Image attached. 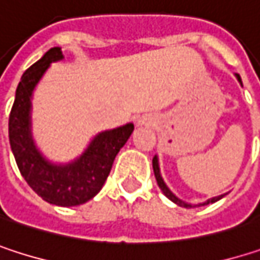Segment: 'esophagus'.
<instances>
[{
	"label": "esophagus",
	"mask_w": 260,
	"mask_h": 260,
	"mask_svg": "<svg viewBox=\"0 0 260 260\" xmlns=\"http://www.w3.org/2000/svg\"><path fill=\"white\" fill-rule=\"evenodd\" d=\"M138 125H141V122H138Z\"/></svg>",
	"instance_id": "34e87169"
}]
</instances>
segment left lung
Segmentation results:
<instances>
[{"mask_svg":"<svg viewBox=\"0 0 260 260\" xmlns=\"http://www.w3.org/2000/svg\"><path fill=\"white\" fill-rule=\"evenodd\" d=\"M236 78L238 81H241V77L239 75H236ZM152 166H153V173H155V178H156V182H158V186L161 188V191L164 192V196L166 197H169L172 202H175L176 205H179V206H185V208H191L189 205H186V203H182L181 200L176 197V196H173L172 194V191L166 186V183L162 181V178H161V175H159V167H158V159H156V156H153V159H152ZM221 197H224V194L223 196H218V197H214V199H209L206 203H203V205H208V203H214V202H217V200H220Z\"/></svg>","mask_w":260,"mask_h":260,"instance_id":"obj_1","label":"left lung"}]
</instances>
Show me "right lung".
I'll return each mask as SVG.
<instances>
[{
	"label": "right lung",
	"mask_w": 260,
	"mask_h": 260,
	"mask_svg": "<svg viewBox=\"0 0 260 260\" xmlns=\"http://www.w3.org/2000/svg\"><path fill=\"white\" fill-rule=\"evenodd\" d=\"M61 58V49L52 48L24 72L9 116V140L18 169L36 194L52 205L77 206L101 191L114 158L128 141L134 125L128 123L99 134L78 161L69 166L57 167L46 162L32 146L29 135V98L48 66Z\"/></svg>",
	"instance_id": "right-lung-1"
}]
</instances>
